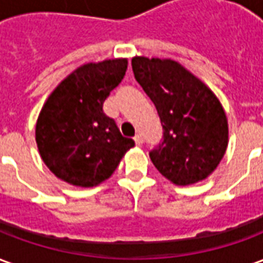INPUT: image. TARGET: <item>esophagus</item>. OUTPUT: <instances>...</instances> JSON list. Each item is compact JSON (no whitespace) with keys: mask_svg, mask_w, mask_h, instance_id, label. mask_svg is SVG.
I'll return each mask as SVG.
<instances>
[{"mask_svg":"<svg viewBox=\"0 0 263 263\" xmlns=\"http://www.w3.org/2000/svg\"><path fill=\"white\" fill-rule=\"evenodd\" d=\"M134 141H135V143H137V146H141L143 143V139L141 135H135V138H134Z\"/></svg>","mask_w":263,"mask_h":263,"instance_id":"34e87169","label":"esophagus"}]
</instances>
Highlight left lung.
<instances>
[{
    "mask_svg": "<svg viewBox=\"0 0 263 263\" xmlns=\"http://www.w3.org/2000/svg\"><path fill=\"white\" fill-rule=\"evenodd\" d=\"M132 70L163 128L162 142L149 152L155 167L177 186L204 180L228 146V122L218 98L172 59L135 56Z\"/></svg>",
    "mask_w": 263,
    "mask_h": 263,
    "instance_id": "left-lung-1",
    "label": "left lung"
}]
</instances>
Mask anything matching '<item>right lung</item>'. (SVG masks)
Masks as SVG:
<instances>
[{
    "mask_svg": "<svg viewBox=\"0 0 263 263\" xmlns=\"http://www.w3.org/2000/svg\"><path fill=\"white\" fill-rule=\"evenodd\" d=\"M126 67V59L80 66L43 104L35 131L37 149L49 171L63 182L97 186L135 146L103 111L105 98L124 79Z\"/></svg>",
    "mask_w": 263,
    "mask_h": 263,
    "instance_id": "add662e5",
    "label": "right lung"
}]
</instances>
